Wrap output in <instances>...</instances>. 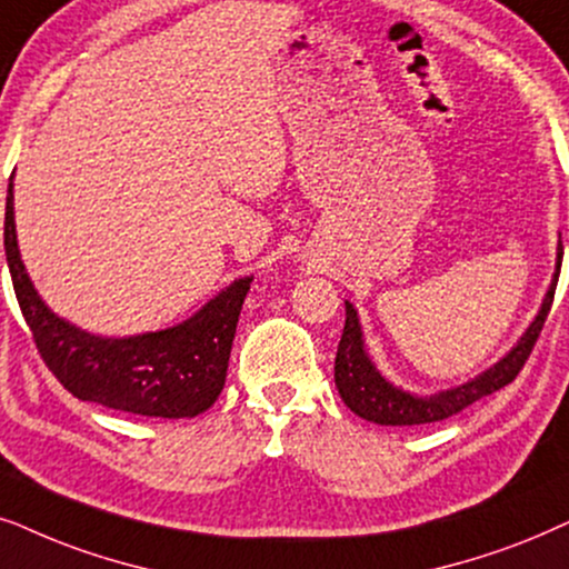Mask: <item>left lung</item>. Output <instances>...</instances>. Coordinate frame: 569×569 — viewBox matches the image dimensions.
<instances>
[{
	"label": "left lung",
	"mask_w": 569,
	"mask_h": 569,
	"mask_svg": "<svg viewBox=\"0 0 569 569\" xmlns=\"http://www.w3.org/2000/svg\"><path fill=\"white\" fill-rule=\"evenodd\" d=\"M562 241L557 247V270L551 278V286L543 297V305L536 315V320L528 325L522 338L512 346V351L499 359L495 367L481 372L476 380L460 385V388L442 390L437 396H411V392L396 388L385 377L377 372V367L369 359L367 348H363V336L359 315L353 305L346 301V328L340 336L338 353H336V385L343 403L351 408L361 419L382 423V427H413V423H431L450 419L468 408L476 400L491 396V392L502 390L520 375L522 363L531 356L536 340L541 336L543 322L555 301V289L559 280V268H562Z\"/></svg>",
	"instance_id": "1"
}]
</instances>
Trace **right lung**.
<instances>
[{
  "instance_id": "right-lung-1",
  "label": "right lung",
  "mask_w": 569,
  "mask_h": 569,
  "mask_svg": "<svg viewBox=\"0 0 569 569\" xmlns=\"http://www.w3.org/2000/svg\"><path fill=\"white\" fill-rule=\"evenodd\" d=\"M12 184L7 187L4 252L20 312L51 375L74 398L113 411L192 419L221 396L239 312L252 276L233 280L200 312L173 328L101 338L74 328L43 305L20 260Z\"/></svg>"
}]
</instances>
